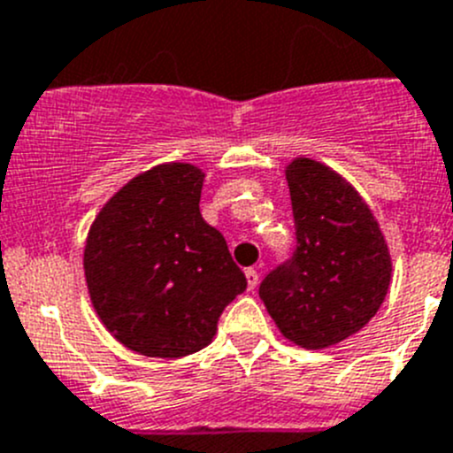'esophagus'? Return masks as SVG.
Listing matches in <instances>:
<instances>
[{
    "instance_id": "1",
    "label": "esophagus",
    "mask_w": 453,
    "mask_h": 453,
    "mask_svg": "<svg viewBox=\"0 0 453 453\" xmlns=\"http://www.w3.org/2000/svg\"><path fill=\"white\" fill-rule=\"evenodd\" d=\"M246 282H248V288L257 287V282H259V273H257L255 268H246Z\"/></svg>"
}]
</instances>
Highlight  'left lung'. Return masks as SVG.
I'll use <instances>...</instances> for the list:
<instances>
[{
  "label": "left lung",
  "mask_w": 453,
  "mask_h": 453,
  "mask_svg": "<svg viewBox=\"0 0 453 453\" xmlns=\"http://www.w3.org/2000/svg\"><path fill=\"white\" fill-rule=\"evenodd\" d=\"M296 250L259 284L280 332L307 349L368 325L390 284V255L372 211L348 180L309 157L287 166Z\"/></svg>",
  "instance_id": "1"
}]
</instances>
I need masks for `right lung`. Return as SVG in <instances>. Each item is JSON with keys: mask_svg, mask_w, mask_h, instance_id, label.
I'll return each instance as SVG.
<instances>
[{"mask_svg": "<svg viewBox=\"0 0 453 453\" xmlns=\"http://www.w3.org/2000/svg\"><path fill=\"white\" fill-rule=\"evenodd\" d=\"M203 173L153 166L121 187L89 227L83 268L101 323L133 352L178 358L217 334L246 275L201 217Z\"/></svg>", "mask_w": 453, "mask_h": 453, "instance_id": "add662e5", "label": "right lung"}]
</instances>
